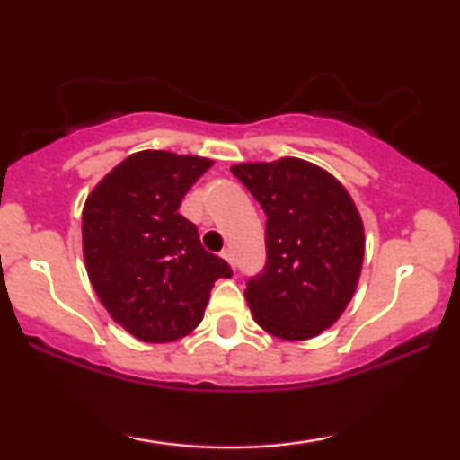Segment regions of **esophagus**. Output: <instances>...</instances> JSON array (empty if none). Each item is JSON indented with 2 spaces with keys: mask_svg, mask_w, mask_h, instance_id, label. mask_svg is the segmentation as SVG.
I'll return each mask as SVG.
<instances>
[{
  "mask_svg": "<svg viewBox=\"0 0 460 460\" xmlns=\"http://www.w3.org/2000/svg\"><path fill=\"white\" fill-rule=\"evenodd\" d=\"M222 257H224V260H226V261H228V263H230V266H232V268H236V260H234V253H232V251H230V249H226V251H224V253H222Z\"/></svg>",
  "mask_w": 460,
  "mask_h": 460,
  "instance_id": "esophagus-1",
  "label": "esophagus"
}]
</instances>
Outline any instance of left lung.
<instances>
[{
  "mask_svg": "<svg viewBox=\"0 0 460 460\" xmlns=\"http://www.w3.org/2000/svg\"><path fill=\"white\" fill-rule=\"evenodd\" d=\"M232 173L268 217L266 266L244 288L255 323L287 341L320 335L360 279L364 226L354 200L329 172L295 156L241 163Z\"/></svg>",
  "mask_w": 460,
  "mask_h": 460,
  "instance_id": "obj_1",
  "label": "left lung"
}]
</instances>
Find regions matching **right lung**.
Returning a JSON list of instances; mask_svg holds the SVG:
<instances>
[{"instance_id":"right-lung-1","label":"right lung","mask_w":460,"mask_h":460,"mask_svg":"<svg viewBox=\"0 0 460 460\" xmlns=\"http://www.w3.org/2000/svg\"><path fill=\"white\" fill-rule=\"evenodd\" d=\"M211 159L142 150L106 173L84 207V257L93 291L136 339L167 343L203 320L228 261L200 244L197 226L178 213Z\"/></svg>"}]
</instances>
